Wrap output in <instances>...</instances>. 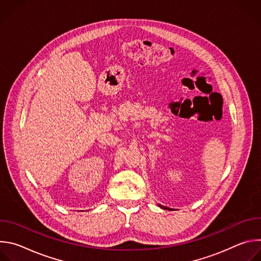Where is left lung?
<instances>
[{"instance_id":"left-lung-1","label":"left lung","mask_w":261,"mask_h":261,"mask_svg":"<svg viewBox=\"0 0 261 261\" xmlns=\"http://www.w3.org/2000/svg\"><path fill=\"white\" fill-rule=\"evenodd\" d=\"M158 206H159V207H161V208H163V210H167V211H171V208H170V207H167V206H163V205H161V204H158Z\"/></svg>"}]
</instances>
